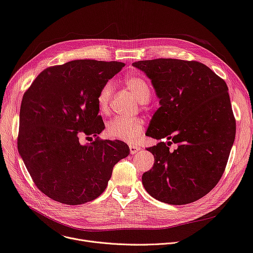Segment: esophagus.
Wrapping results in <instances>:
<instances>
[{
    "label": "esophagus",
    "mask_w": 253,
    "mask_h": 253,
    "mask_svg": "<svg viewBox=\"0 0 253 253\" xmlns=\"http://www.w3.org/2000/svg\"><path fill=\"white\" fill-rule=\"evenodd\" d=\"M129 149L131 154H136L137 152L140 151V148L137 147V145H129Z\"/></svg>",
    "instance_id": "esophagus-1"
}]
</instances>
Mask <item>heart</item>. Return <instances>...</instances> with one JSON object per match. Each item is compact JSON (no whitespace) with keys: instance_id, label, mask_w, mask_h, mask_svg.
Returning a JSON list of instances; mask_svg holds the SVG:
<instances>
[{"instance_id":"heart-1","label":"heart","mask_w":253,"mask_h":253,"mask_svg":"<svg viewBox=\"0 0 253 253\" xmlns=\"http://www.w3.org/2000/svg\"><path fill=\"white\" fill-rule=\"evenodd\" d=\"M126 87L133 93L141 104L148 103L152 97V90L145 80L138 75H131L125 79ZM114 83L108 81L100 88L97 95V105L101 113H108L114 94ZM143 123L140 120L116 117L106 126V134L113 139L125 142H134L142 135Z\"/></svg>"}]
</instances>
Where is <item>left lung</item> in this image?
Returning <instances> with one entry per match:
<instances>
[{"instance_id": "8db88e82", "label": "left lung", "mask_w": 253, "mask_h": 253, "mask_svg": "<svg viewBox=\"0 0 253 253\" xmlns=\"http://www.w3.org/2000/svg\"><path fill=\"white\" fill-rule=\"evenodd\" d=\"M133 65L151 79L160 99L147 134L169 140L147 149L155 163L142 175L143 187L167 204L195 202L219 181L235 140L228 86L198 61L159 58ZM171 143L176 150L169 151Z\"/></svg>"}]
</instances>
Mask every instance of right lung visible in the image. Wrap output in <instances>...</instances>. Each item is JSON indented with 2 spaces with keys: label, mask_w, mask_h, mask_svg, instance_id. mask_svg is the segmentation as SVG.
<instances>
[{
  "label": "right lung",
  "mask_w": 253,
  "mask_h": 253,
  "mask_svg": "<svg viewBox=\"0 0 253 253\" xmlns=\"http://www.w3.org/2000/svg\"><path fill=\"white\" fill-rule=\"evenodd\" d=\"M125 64L80 59L50 66L22 97L17 147L37 188L68 205L92 201L105 190L114 166L129 155L121 140H102L100 88ZM81 134L97 139L81 145Z\"/></svg>",
  "instance_id": "add662e5"
}]
</instances>
